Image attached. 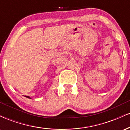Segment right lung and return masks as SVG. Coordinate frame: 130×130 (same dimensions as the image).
I'll list each match as a JSON object with an SVG mask.
<instances>
[{
    "instance_id": "obj_1",
    "label": "right lung",
    "mask_w": 130,
    "mask_h": 130,
    "mask_svg": "<svg viewBox=\"0 0 130 130\" xmlns=\"http://www.w3.org/2000/svg\"><path fill=\"white\" fill-rule=\"evenodd\" d=\"M26 97H27V98H30V97H29V96H26Z\"/></svg>"
}]
</instances>
